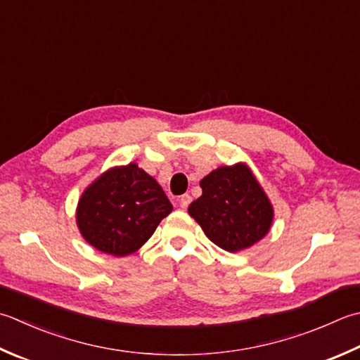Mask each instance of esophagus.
<instances>
[{
  "label": "esophagus",
  "mask_w": 360,
  "mask_h": 360,
  "mask_svg": "<svg viewBox=\"0 0 360 360\" xmlns=\"http://www.w3.org/2000/svg\"><path fill=\"white\" fill-rule=\"evenodd\" d=\"M192 202V196H190L188 193H184L179 198V206L182 207V209H187L188 207V204Z\"/></svg>",
  "instance_id": "1"
}]
</instances>
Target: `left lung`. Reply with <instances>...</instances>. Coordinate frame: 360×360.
Segmentation results:
<instances>
[{"label": "left lung", "mask_w": 360, "mask_h": 360, "mask_svg": "<svg viewBox=\"0 0 360 360\" xmlns=\"http://www.w3.org/2000/svg\"><path fill=\"white\" fill-rule=\"evenodd\" d=\"M200 186L202 195L190 204L188 214L221 250L250 248L270 231L273 206L245 164L217 168Z\"/></svg>", "instance_id": "1"}]
</instances>
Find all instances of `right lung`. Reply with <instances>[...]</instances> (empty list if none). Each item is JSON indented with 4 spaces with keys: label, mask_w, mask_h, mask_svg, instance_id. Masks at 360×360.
<instances>
[{
    "label": "right lung",
    "mask_w": 360,
    "mask_h": 360,
    "mask_svg": "<svg viewBox=\"0 0 360 360\" xmlns=\"http://www.w3.org/2000/svg\"><path fill=\"white\" fill-rule=\"evenodd\" d=\"M172 210L158 181L129 164L110 168L84 190L76 223L87 243L122 257L136 252Z\"/></svg>",
    "instance_id": "1"
}]
</instances>
